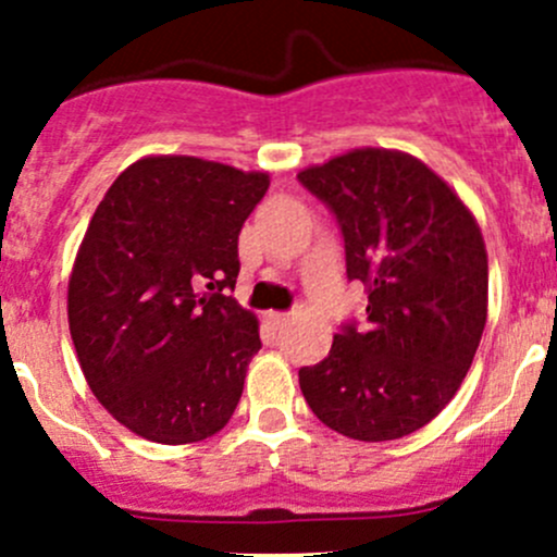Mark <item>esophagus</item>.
I'll list each match as a JSON object with an SVG mask.
<instances>
[{
  "mask_svg": "<svg viewBox=\"0 0 557 557\" xmlns=\"http://www.w3.org/2000/svg\"><path fill=\"white\" fill-rule=\"evenodd\" d=\"M269 320H272L274 329H283V325L290 320V312H269Z\"/></svg>",
  "mask_w": 557,
  "mask_h": 557,
  "instance_id": "obj_1",
  "label": "esophagus"
}]
</instances>
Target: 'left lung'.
<instances>
[{"label": "left lung", "instance_id": "8db88e82", "mask_svg": "<svg viewBox=\"0 0 557 557\" xmlns=\"http://www.w3.org/2000/svg\"><path fill=\"white\" fill-rule=\"evenodd\" d=\"M345 237L347 280L367 285V325H342L299 369L318 420L358 442L423 429L450 404L487 320V252L458 194L409 153L350 150L299 172Z\"/></svg>", "mask_w": 557, "mask_h": 557}]
</instances>
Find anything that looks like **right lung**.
<instances>
[{"instance_id":"obj_1","label":"right lung","mask_w":557,"mask_h":557,"mask_svg":"<svg viewBox=\"0 0 557 557\" xmlns=\"http://www.w3.org/2000/svg\"><path fill=\"white\" fill-rule=\"evenodd\" d=\"M269 188L194 156H148L99 201L70 277V334L88 387L159 445L218 434L261 350L234 290L239 232Z\"/></svg>"}]
</instances>
